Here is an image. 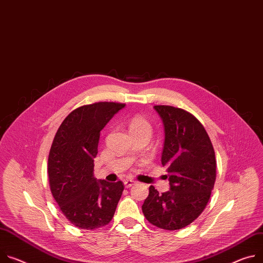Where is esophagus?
<instances>
[{"mask_svg": "<svg viewBox=\"0 0 263 263\" xmlns=\"http://www.w3.org/2000/svg\"><path fill=\"white\" fill-rule=\"evenodd\" d=\"M134 183H135V181L132 180V179H126V180L124 181V184H125L126 187H130V186H132Z\"/></svg>", "mask_w": 263, "mask_h": 263, "instance_id": "1", "label": "esophagus"}]
</instances>
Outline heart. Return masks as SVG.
I'll return each mask as SVG.
<instances>
[{
  "label": "heart",
  "instance_id": "b5f03b06",
  "mask_svg": "<svg viewBox=\"0 0 263 263\" xmlns=\"http://www.w3.org/2000/svg\"><path fill=\"white\" fill-rule=\"evenodd\" d=\"M129 129H130V133L133 132H144V133H148L151 136L152 133V127L149 124V122H147L145 118H142L141 116H134L131 122L129 124Z\"/></svg>",
  "mask_w": 263,
  "mask_h": 263
}]
</instances>
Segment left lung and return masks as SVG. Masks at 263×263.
Masks as SVG:
<instances>
[{
  "label": "left lung",
  "instance_id": "1",
  "mask_svg": "<svg viewBox=\"0 0 263 263\" xmlns=\"http://www.w3.org/2000/svg\"><path fill=\"white\" fill-rule=\"evenodd\" d=\"M154 109L164 129L161 163L168 171L170 190L159 194L151 185L141 209L153 226L180 230L192 223L209 202L216 179L215 152L195 116L171 106Z\"/></svg>",
  "mask_w": 263,
  "mask_h": 263
}]
</instances>
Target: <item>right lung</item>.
Returning a JSON list of instances; mask_svg holds the SVG:
<instances>
[{
    "label": "right lung",
    "mask_w": 263,
    "mask_h": 263,
    "mask_svg": "<svg viewBox=\"0 0 263 263\" xmlns=\"http://www.w3.org/2000/svg\"><path fill=\"white\" fill-rule=\"evenodd\" d=\"M125 104L101 102L71 112L60 126L49 152L48 176L53 198L73 226L94 230L108 224L124 183L94 177L101 131Z\"/></svg>",
    "instance_id": "add662e5"
}]
</instances>
